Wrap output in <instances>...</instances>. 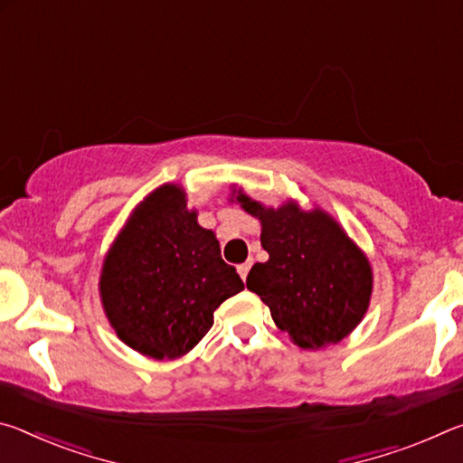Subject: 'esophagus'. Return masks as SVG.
Returning a JSON list of instances; mask_svg holds the SVG:
<instances>
[{
	"label": "esophagus",
	"instance_id": "34e87169",
	"mask_svg": "<svg viewBox=\"0 0 463 463\" xmlns=\"http://www.w3.org/2000/svg\"><path fill=\"white\" fill-rule=\"evenodd\" d=\"M249 269H250V261H247V263H241V265H237V271H239V276H241V279L245 281L247 279V273H249Z\"/></svg>",
	"mask_w": 463,
	"mask_h": 463
}]
</instances>
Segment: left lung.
I'll return each mask as SVG.
<instances>
[{
	"mask_svg": "<svg viewBox=\"0 0 463 463\" xmlns=\"http://www.w3.org/2000/svg\"><path fill=\"white\" fill-rule=\"evenodd\" d=\"M260 216L261 247L247 288L271 310L281 331L302 349L339 343L364 318L372 296V268L343 229L323 210L302 213L296 203L278 210L237 198Z\"/></svg>",
	"mask_w": 463,
	"mask_h": 463,
	"instance_id": "obj_1",
	"label": "left lung"
}]
</instances>
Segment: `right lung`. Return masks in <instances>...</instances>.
Wrapping results in <instances>:
<instances>
[{"instance_id": "add662e5", "label": "right lung", "mask_w": 463, "mask_h": 463, "mask_svg": "<svg viewBox=\"0 0 463 463\" xmlns=\"http://www.w3.org/2000/svg\"><path fill=\"white\" fill-rule=\"evenodd\" d=\"M245 288L213 231L177 185L155 190L109 249L99 292L116 335L143 355L175 359L214 325V310Z\"/></svg>"}]
</instances>
